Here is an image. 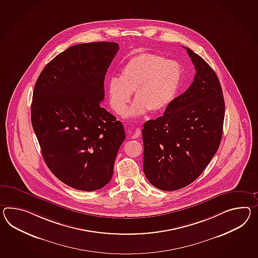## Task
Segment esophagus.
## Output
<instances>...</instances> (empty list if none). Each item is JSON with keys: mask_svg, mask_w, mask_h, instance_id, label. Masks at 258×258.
<instances>
[{"mask_svg": "<svg viewBox=\"0 0 258 258\" xmlns=\"http://www.w3.org/2000/svg\"><path fill=\"white\" fill-rule=\"evenodd\" d=\"M130 133H132V139H137L141 136V130L140 128H136L134 131H130Z\"/></svg>", "mask_w": 258, "mask_h": 258, "instance_id": "1", "label": "esophagus"}]
</instances>
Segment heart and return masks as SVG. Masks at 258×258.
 I'll list each match as a JSON object with an SVG mask.
<instances>
[{"mask_svg":"<svg viewBox=\"0 0 258 258\" xmlns=\"http://www.w3.org/2000/svg\"><path fill=\"white\" fill-rule=\"evenodd\" d=\"M180 81L178 63L154 53H139L122 67L119 79L108 80L109 104L114 113L121 114L133 92L135 101L124 113L125 117H137L147 110L158 113L173 101Z\"/></svg>","mask_w":258,"mask_h":258,"instance_id":"obj_1","label":"heart"}]
</instances>
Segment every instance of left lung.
Wrapping results in <instances>:
<instances>
[{
  "label": "left lung",
  "mask_w": 258,
  "mask_h": 258,
  "mask_svg": "<svg viewBox=\"0 0 258 258\" xmlns=\"http://www.w3.org/2000/svg\"><path fill=\"white\" fill-rule=\"evenodd\" d=\"M195 66L194 81L163 115L143 128L144 171L149 182L174 191L194 182L220 145L225 101L219 79L202 57L184 47Z\"/></svg>",
  "instance_id": "1"
}]
</instances>
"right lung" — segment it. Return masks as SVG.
<instances>
[{
    "mask_svg": "<svg viewBox=\"0 0 258 258\" xmlns=\"http://www.w3.org/2000/svg\"><path fill=\"white\" fill-rule=\"evenodd\" d=\"M116 43L73 45L46 64L35 83L31 117L44 161L59 181L94 191L113 176L124 126L101 106Z\"/></svg>",
    "mask_w": 258,
    "mask_h": 258,
    "instance_id": "add662e5",
    "label": "right lung"
}]
</instances>
